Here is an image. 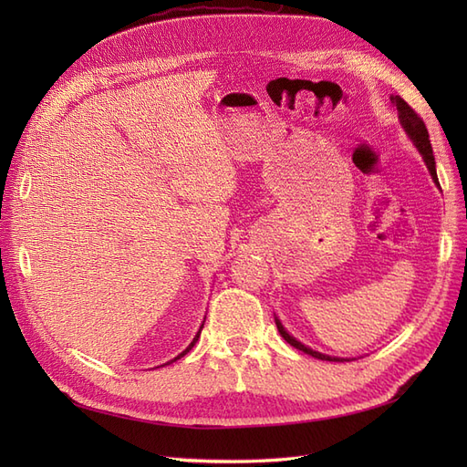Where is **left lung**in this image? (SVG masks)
<instances>
[{"label":"left lung","instance_id":"1","mask_svg":"<svg viewBox=\"0 0 467 467\" xmlns=\"http://www.w3.org/2000/svg\"><path fill=\"white\" fill-rule=\"evenodd\" d=\"M389 99H391V103L395 105V109H398L400 122H401V126H403L405 134H407L409 140H411V142L415 144V148H417L419 153L422 155V160H425L427 169H429V173H431L432 181L436 182L438 187H441V182H438V177H436V161H434V155H432V146H431V138H429V130H427L425 122H422V119L417 115V112H415L411 107H409V105L403 101V99H401L400 95H391ZM275 321H276V327H278V333L282 335V338H285V341H286L288 345H292L294 348H298V350L306 352V355L314 357V358H319V360H329V362H335V360H337V362H338V360L343 362V360H347V358L323 355V352H317V350H314V348H309V347L302 345V343L298 341V338H294V337L285 329V325L280 323L278 317H275Z\"/></svg>","mask_w":467,"mask_h":467}]
</instances>
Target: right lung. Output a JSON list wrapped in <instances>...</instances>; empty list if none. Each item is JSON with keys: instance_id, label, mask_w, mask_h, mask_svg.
Listing matches in <instances>:
<instances>
[{"instance_id": "right-lung-1", "label": "right lung", "mask_w": 467, "mask_h": 467, "mask_svg": "<svg viewBox=\"0 0 467 467\" xmlns=\"http://www.w3.org/2000/svg\"><path fill=\"white\" fill-rule=\"evenodd\" d=\"M202 327H204V321H202V325H201V329H199V333H196V335H194V338H192V341H191V345H189V347H187V348H185V350H182V352H181V355H179V357H175V358H173V360H171V362H175V360H179V358H181V357H185V355H187V352H189V350H191V348H192V347H194V345H196V341H199V337H201V331H202ZM171 362H167V364H171Z\"/></svg>"}]
</instances>
